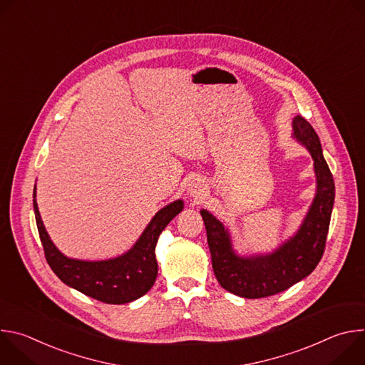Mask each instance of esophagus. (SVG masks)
Here are the masks:
<instances>
[{
	"label": "esophagus",
	"mask_w": 365,
	"mask_h": 365,
	"mask_svg": "<svg viewBox=\"0 0 365 365\" xmlns=\"http://www.w3.org/2000/svg\"><path fill=\"white\" fill-rule=\"evenodd\" d=\"M187 192L196 200H202L206 196V187L199 180H193V183L189 185V190Z\"/></svg>",
	"instance_id": "obj_1"
}]
</instances>
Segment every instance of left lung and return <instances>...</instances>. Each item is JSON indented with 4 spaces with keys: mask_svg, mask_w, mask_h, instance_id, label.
<instances>
[{
    "mask_svg": "<svg viewBox=\"0 0 365 365\" xmlns=\"http://www.w3.org/2000/svg\"><path fill=\"white\" fill-rule=\"evenodd\" d=\"M292 127L293 138L306 147L314 159L317 193L299 230L289 240L272 252L241 255L234 250L224 222L210 211L200 210L215 277L227 292L240 297L258 299L287 290L314 272L324 255L335 183L315 130L300 115L293 118Z\"/></svg>",
    "mask_w": 365,
    "mask_h": 365,
    "instance_id": "8db88e82",
    "label": "left lung"
}]
</instances>
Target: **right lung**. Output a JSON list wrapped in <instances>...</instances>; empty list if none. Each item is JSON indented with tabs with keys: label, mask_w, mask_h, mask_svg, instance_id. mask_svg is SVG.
I'll return each instance as SVG.
<instances>
[{
	"label": "right lung",
	"mask_w": 365,
	"mask_h": 365,
	"mask_svg": "<svg viewBox=\"0 0 365 365\" xmlns=\"http://www.w3.org/2000/svg\"><path fill=\"white\" fill-rule=\"evenodd\" d=\"M36 224L50 269L69 287L110 304H124L144 296L158 277L159 266L155 259V244L168 224L183 210V200L168 203L153 217L135 244L124 254L89 262L66 257L50 240L33 192Z\"/></svg>",
	"instance_id": "1"
}]
</instances>
